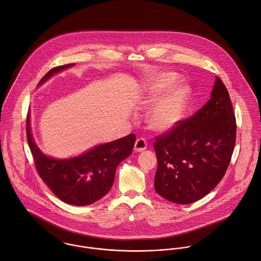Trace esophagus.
I'll list each match as a JSON object with an SVG mask.
<instances>
[{
  "label": "esophagus",
  "instance_id": "esophagus-1",
  "mask_svg": "<svg viewBox=\"0 0 261 261\" xmlns=\"http://www.w3.org/2000/svg\"><path fill=\"white\" fill-rule=\"evenodd\" d=\"M147 147V143L145 141L144 138H137L136 141H135V145H134V150L135 151H143L145 150Z\"/></svg>",
  "mask_w": 261,
  "mask_h": 261
}]
</instances>
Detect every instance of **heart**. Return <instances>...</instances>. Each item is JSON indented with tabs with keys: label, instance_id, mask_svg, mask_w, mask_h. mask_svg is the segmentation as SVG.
Listing matches in <instances>:
<instances>
[{
	"label": "heart",
	"instance_id": "heart-1",
	"mask_svg": "<svg viewBox=\"0 0 261 261\" xmlns=\"http://www.w3.org/2000/svg\"><path fill=\"white\" fill-rule=\"evenodd\" d=\"M176 82V76L172 73L160 75L154 82L148 85V96L144 101L146 107H151L147 113L146 121L148 126L158 132H166L174 128L183 117L186 102L187 90L184 87H178L161 99V94L169 89Z\"/></svg>",
	"mask_w": 261,
	"mask_h": 261
}]
</instances>
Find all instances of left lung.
<instances>
[{"mask_svg":"<svg viewBox=\"0 0 261 261\" xmlns=\"http://www.w3.org/2000/svg\"><path fill=\"white\" fill-rule=\"evenodd\" d=\"M236 129L229 91L217 77L212 98L201 109L155 137V191L179 204L203 198L227 172L236 143Z\"/></svg>","mask_w":261,"mask_h":261,"instance_id":"1","label":"left lung"}]
</instances>
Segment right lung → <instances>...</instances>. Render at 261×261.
Segmentation results:
<instances>
[{"mask_svg":"<svg viewBox=\"0 0 261 261\" xmlns=\"http://www.w3.org/2000/svg\"><path fill=\"white\" fill-rule=\"evenodd\" d=\"M73 65L53 68L42 77L38 85L55 73ZM29 118L28 113L26 136L36 171L59 199L72 205L91 204L110 191L117 167L132 153L136 140L134 134H129L118 140L97 145L80 156L55 160L44 155L36 146L31 135Z\"/></svg>","mask_w":261,"mask_h":261,"instance_id":"add662e5","label":"right lung"}]
</instances>
